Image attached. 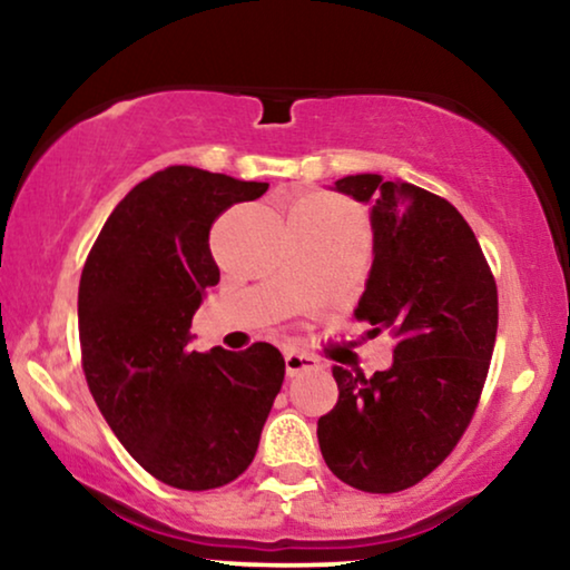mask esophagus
Returning <instances> with one entry per match:
<instances>
[{
    "mask_svg": "<svg viewBox=\"0 0 570 570\" xmlns=\"http://www.w3.org/2000/svg\"><path fill=\"white\" fill-rule=\"evenodd\" d=\"M318 361L308 353H298V350H285V371L287 376H295V373L316 368Z\"/></svg>",
    "mask_w": 570,
    "mask_h": 570,
    "instance_id": "34e87169",
    "label": "esophagus"
}]
</instances>
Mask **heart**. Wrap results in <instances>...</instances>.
Masks as SVG:
<instances>
[{
	"label": "heart",
	"mask_w": 570,
	"mask_h": 570,
	"mask_svg": "<svg viewBox=\"0 0 570 570\" xmlns=\"http://www.w3.org/2000/svg\"><path fill=\"white\" fill-rule=\"evenodd\" d=\"M291 215L306 217V220H347L353 217L347 202L332 197V194H306L295 202Z\"/></svg>",
	"instance_id": "heart-1"
}]
</instances>
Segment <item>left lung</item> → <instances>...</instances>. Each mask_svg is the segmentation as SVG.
<instances>
[{
	"mask_svg": "<svg viewBox=\"0 0 570 570\" xmlns=\"http://www.w3.org/2000/svg\"><path fill=\"white\" fill-rule=\"evenodd\" d=\"M371 202L373 267L355 308L394 337V363L371 379L334 365L340 396L318 417L330 470L363 493H400L428 478L472 423L498 332V287L459 209L379 174L340 178Z\"/></svg>",
	"mask_w": 570,
	"mask_h": 570,
	"instance_id": "left-lung-1",
	"label": "left lung"
}]
</instances>
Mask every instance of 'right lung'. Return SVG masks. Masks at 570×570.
I'll return each mask as SVG.
<instances>
[{
    "mask_svg": "<svg viewBox=\"0 0 570 570\" xmlns=\"http://www.w3.org/2000/svg\"><path fill=\"white\" fill-rule=\"evenodd\" d=\"M269 184L170 166L139 181L100 228L77 295L82 371L100 415L155 480L228 485L248 470L283 386L277 347L189 350L191 316L220 269L209 228Z\"/></svg>",
    "mask_w": 570,
    "mask_h": 570,
    "instance_id": "obj_1",
    "label": "right lung"
}]
</instances>
